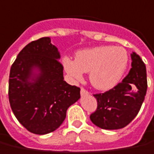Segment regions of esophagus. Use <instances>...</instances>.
<instances>
[{
  "instance_id": "1",
  "label": "esophagus",
  "mask_w": 154,
  "mask_h": 154,
  "mask_svg": "<svg viewBox=\"0 0 154 154\" xmlns=\"http://www.w3.org/2000/svg\"><path fill=\"white\" fill-rule=\"evenodd\" d=\"M86 95H88V91H86L84 88H82V89H81V96L83 97V96Z\"/></svg>"
}]
</instances>
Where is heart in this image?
<instances>
[{
  "instance_id": "heart-1",
  "label": "heart",
  "mask_w": 154,
  "mask_h": 154,
  "mask_svg": "<svg viewBox=\"0 0 154 154\" xmlns=\"http://www.w3.org/2000/svg\"><path fill=\"white\" fill-rule=\"evenodd\" d=\"M128 63L124 48L113 46H98L77 51L75 61L63 58V66L74 80L81 81L83 72H89L92 85L102 91L110 90L119 82Z\"/></svg>"
}]
</instances>
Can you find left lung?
<instances>
[{"label": "left lung", "mask_w": 154, "mask_h": 154, "mask_svg": "<svg viewBox=\"0 0 154 154\" xmlns=\"http://www.w3.org/2000/svg\"><path fill=\"white\" fill-rule=\"evenodd\" d=\"M132 68L122 82L104 93L94 95L97 108L90 116L100 128L116 130L133 121L140 110L147 92L146 66L135 52L131 53Z\"/></svg>", "instance_id": "1"}]
</instances>
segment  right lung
I'll return each instance as SVG.
<instances>
[{
  "label": "right lung",
  "mask_w": 154,
  "mask_h": 154,
  "mask_svg": "<svg viewBox=\"0 0 154 154\" xmlns=\"http://www.w3.org/2000/svg\"><path fill=\"white\" fill-rule=\"evenodd\" d=\"M61 55L50 37L27 44L10 71L9 102L29 132L43 135L57 129L67 108L80 98V88L66 83Z\"/></svg>",
  "instance_id": "right-lung-1"
}]
</instances>
